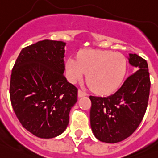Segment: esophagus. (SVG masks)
Masks as SVG:
<instances>
[{
  "instance_id": "1",
  "label": "esophagus",
  "mask_w": 158,
  "mask_h": 158,
  "mask_svg": "<svg viewBox=\"0 0 158 158\" xmlns=\"http://www.w3.org/2000/svg\"><path fill=\"white\" fill-rule=\"evenodd\" d=\"M86 95H88V94H87L85 92H84V91L81 90V89H79V90H78V97L79 98L83 97V96H86Z\"/></svg>"
}]
</instances>
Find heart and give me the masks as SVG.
Masks as SVG:
<instances>
[{
    "label": "heart",
    "instance_id": "heart-1",
    "mask_svg": "<svg viewBox=\"0 0 158 158\" xmlns=\"http://www.w3.org/2000/svg\"><path fill=\"white\" fill-rule=\"evenodd\" d=\"M66 71L69 80L73 83L88 73L87 82L92 89L108 94L121 84L127 71V60L123 54L111 51L85 49L78 53L77 58L68 59Z\"/></svg>",
    "mask_w": 158,
    "mask_h": 158
}]
</instances>
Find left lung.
<instances>
[{
  "label": "left lung",
  "mask_w": 158,
  "mask_h": 158,
  "mask_svg": "<svg viewBox=\"0 0 158 158\" xmlns=\"http://www.w3.org/2000/svg\"><path fill=\"white\" fill-rule=\"evenodd\" d=\"M128 60L135 72L115 93L103 98L89 96L90 126L100 141L114 144L125 140L135 131L146 111L150 90L148 64L136 54H129Z\"/></svg>",
  "instance_id": "1"
}]
</instances>
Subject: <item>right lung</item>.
Returning a JSON list of instances; mask_svg holds the SVG:
<instances>
[{"instance_id":"right-lung-1","label":"right lung","mask_w":158,"mask_h":158,"mask_svg":"<svg viewBox=\"0 0 158 158\" xmlns=\"http://www.w3.org/2000/svg\"><path fill=\"white\" fill-rule=\"evenodd\" d=\"M62 41L45 40L21 51L12 70L10 94L23 127L44 139L63 133L77 101V88L68 82Z\"/></svg>"}]
</instances>
